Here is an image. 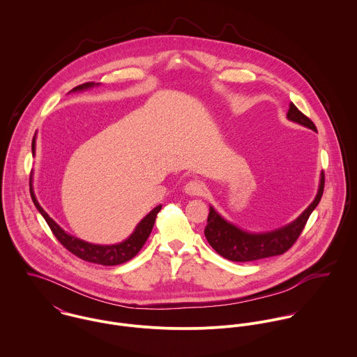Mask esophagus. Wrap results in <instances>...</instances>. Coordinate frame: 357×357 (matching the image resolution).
<instances>
[{
	"label": "esophagus",
	"instance_id": "34e87169",
	"mask_svg": "<svg viewBox=\"0 0 357 357\" xmlns=\"http://www.w3.org/2000/svg\"><path fill=\"white\" fill-rule=\"evenodd\" d=\"M184 191L188 194V195H202L204 191V184L199 180H191L185 184L184 187Z\"/></svg>",
	"mask_w": 357,
	"mask_h": 357
}]
</instances>
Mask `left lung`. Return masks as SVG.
Listing matches in <instances>:
<instances>
[{"mask_svg":"<svg viewBox=\"0 0 357 357\" xmlns=\"http://www.w3.org/2000/svg\"><path fill=\"white\" fill-rule=\"evenodd\" d=\"M287 118L293 122L304 125L306 128L316 130L314 123L304 115L293 102L287 112ZM324 190V173H321L319 191L314 201L306 207L303 214L293 222L279 229L265 234H249L239 229L234 224L225 221L211 206L207 217V225L204 228V236L208 245L224 258L235 262H248L266 257L280 255L286 253L298 239L306 221L314 207L319 204Z\"/></svg>","mask_w":357,"mask_h":357,"instance_id":"left-lung-1","label":"left lung"}]
</instances>
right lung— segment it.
Returning a JSON list of instances; mask_svg holds the SVG:
<instances>
[{
	"label": "right lung",
	"mask_w": 357,
	"mask_h": 357,
	"mask_svg": "<svg viewBox=\"0 0 357 357\" xmlns=\"http://www.w3.org/2000/svg\"><path fill=\"white\" fill-rule=\"evenodd\" d=\"M95 84L93 82H86L82 85H78L73 89L74 91H82V89H88L92 88ZM31 151L33 155L36 153V137L33 139L31 143ZM30 194H31V199L36 204V207L38 208V211L43 214V217L45 218V221L48 222L50 228H51L53 235L56 236V239L74 255H77L78 258L88 261V262H93V264H100V265H119L123 264L129 259H132L135 255H137L142 248L144 246V243L147 242L151 231H153V222L156 218V214L160 210V204L156 206L153 210H151L136 227L135 232L122 243L118 245H111V246H102V245H92L88 242H84L67 232H64L51 217L47 214V211L40 206L34 191H33V185H31V177H30Z\"/></svg>",
	"instance_id": "right-lung-1"
}]
</instances>
